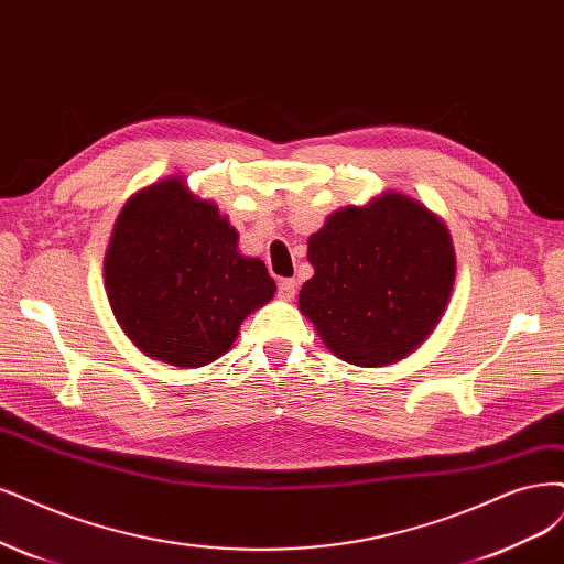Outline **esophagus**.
<instances>
[{"label": "esophagus", "mask_w": 564, "mask_h": 564, "mask_svg": "<svg viewBox=\"0 0 564 564\" xmlns=\"http://www.w3.org/2000/svg\"><path fill=\"white\" fill-rule=\"evenodd\" d=\"M296 289H299L296 280H280V284H278V294H280V299H282V301H294V296H296Z\"/></svg>", "instance_id": "obj_1"}]
</instances>
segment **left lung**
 <instances>
[{"mask_svg":"<svg viewBox=\"0 0 564 564\" xmlns=\"http://www.w3.org/2000/svg\"><path fill=\"white\" fill-rule=\"evenodd\" d=\"M307 261L299 310L338 359L364 368L397 364L434 334L457 270L448 226L399 191L332 212Z\"/></svg>","mask_w":564,"mask_h":564,"instance_id":"obj_1","label":"left lung"}]
</instances>
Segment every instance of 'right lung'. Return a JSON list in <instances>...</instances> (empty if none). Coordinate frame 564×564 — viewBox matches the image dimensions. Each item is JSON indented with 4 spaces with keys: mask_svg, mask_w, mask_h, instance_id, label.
<instances>
[{
    "mask_svg": "<svg viewBox=\"0 0 564 564\" xmlns=\"http://www.w3.org/2000/svg\"><path fill=\"white\" fill-rule=\"evenodd\" d=\"M105 289L130 343L180 368L226 355L240 324L275 296L265 263L242 254L228 217L182 174L128 198L105 254Z\"/></svg>",
    "mask_w": 564,
    "mask_h": 564,
    "instance_id": "obj_1",
    "label": "right lung"
}]
</instances>
